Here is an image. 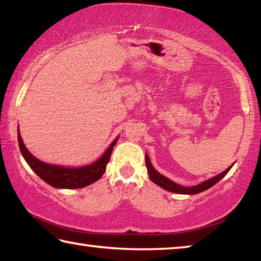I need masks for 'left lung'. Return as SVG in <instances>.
Here are the masks:
<instances>
[{
    "instance_id": "1",
    "label": "left lung",
    "mask_w": 261,
    "mask_h": 261,
    "mask_svg": "<svg viewBox=\"0 0 261 261\" xmlns=\"http://www.w3.org/2000/svg\"><path fill=\"white\" fill-rule=\"evenodd\" d=\"M145 161H146V168H147L149 178H151L152 182H154L156 185H159L160 188L167 190V191L180 193V194H197V193H200L202 191H205V190L212 188L214 184L218 183L221 178H223L232 167V165H231L230 167L227 168L226 170L222 171L221 174L216 175V176H214V177H212L210 179L205 180V182H202V183L198 184V185H194V187L187 188V187H182V185L173 182V180L165 177V176L161 175L160 173H159V171L154 169V167L152 166L151 161H149V158H148L147 154L145 155Z\"/></svg>"
}]
</instances>
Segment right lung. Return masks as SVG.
<instances>
[{
	"mask_svg": "<svg viewBox=\"0 0 261 261\" xmlns=\"http://www.w3.org/2000/svg\"><path fill=\"white\" fill-rule=\"evenodd\" d=\"M117 139L118 137L110 144V146L107 148L103 155L92 165L79 168H68L63 166L49 165V163L42 162L33 156L29 152V149L25 147L18 129V144L25 161L29 163L31 169L39 177L57 189H81L96 182L106 171V167H107L110 155H112L113 147L116 144Z\"/></svg>",
	"mask_w": 261,
	"mask_h": 261,
	"instance_id": "add662e5",
	"label": "right lung"
}]
</instances>
